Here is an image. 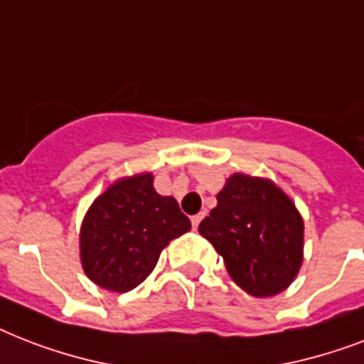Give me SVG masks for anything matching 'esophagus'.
I'll return each mask as SVG.
<instances>
[{"label":"esophagus","instance_id":"1","mask_svg":"<svg viewBox=\"0 0 364 364\" xmlns=\"http://www.w3.org/2000/svg\"><path fill=\"white\" fill-rule=\"evenodd\" d=\"M203 216H205L203 212H200V214H196V216H191V225H193V229L199 228V223H200V220H203Z\"/></svg>","mask_w":364,"mask_h":364}]
</instances>
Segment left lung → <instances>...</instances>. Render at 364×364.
Returning a JSON list of instances; mask_svg holds the SVG:
<instances>
[{
	"instance_id": "8db88e82",
	"label": "left lung",
	"mask_w": 364,
	"mask_h": 364,
	"mask_svg": "<svg viewBox=\"0 0 364 364\" xmlns=\"http://www.w3.org/2000/svg\"><path fill=\"white\" fill-rule=\"evenodd\" d=\"M199 225L237 286L254 297H274L291 286L304 257L301 212L272 180L235 173Z\"/></svg>"
}]
</instances>
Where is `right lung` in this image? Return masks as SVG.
Returning a JSON list of instances; mask_svg holds the SVG:
<instances>
[{
  "instance_id": "1",
  "label": "right lung",
  "mask_w": 364,
  "mask_h": 364,
  "mask_svg": "<svg viewBox=\"0 0 364 364\" xmlns=\"http://www.w3.org/2000/svg\"><path fill=\"white\" fill-rule=\"evenodd\" d=\"M191 229L174 197L154 190V174L114 180L90 205L80 225V263L107 291L126 293L146 280L173 238Z\"/></svg>"
}]
</instances>
